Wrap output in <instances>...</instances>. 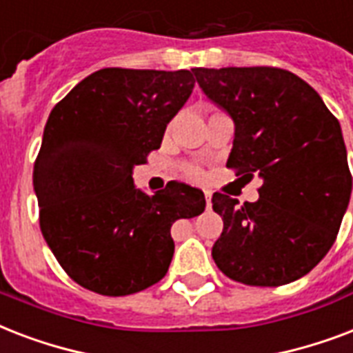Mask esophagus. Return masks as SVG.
Here are the masks:
<instances>
[{
    "label": "esophagus",
    "instance_id": "obj_1",
    "mask_svg": "<svg viewBox=\"0 0 353 353\" xmlns=\"http://www.w3.org/2000/svg\"><path fill=\"white\" fill-rule=\"evenodd\" d=\"M205 194V201H207V209H210V198H212V194L209 192V190H203Z\"/></svg>",
    "mask_w": 353,
    "mask_h": 353
}]
</instances>
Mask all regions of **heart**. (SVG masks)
Here are the masks:
<instances>
[{"label": "heart", "mask_w": 353, "mask_h": 353, "mask_svg": "<svg viewBox=\"0 0 353 353\" xmlns=\"http://www.w3.org/2000/svg\"><path fill=\"white\" fill-rule=\"evenodd\" d=\"M185 176L188 177H199V170L194 166H185Z\"/></svg>", "instance_id": "b5f03b06"}]
</instances>
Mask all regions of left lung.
Wrapping results in <instances>:
<instances>
[{
  "mask_svg": "<svg viewBox=\"0 0 353 353\" xmlns=\"http://www.w3.org/2000/svg\"><path fill=\"white\" fill-rule=\"evenodd\" d=\"M203 93L234 121L227 166L258 174L254 203L212 196L223 232L216 265L247 285H284L307 274L334 245L352 194L339 121L323 99L279 68H194Z\"/></svg>",
  "mask_w": 353,
  "mask_h": 353,
  "instance_id": "left-lung-1",
  "label": "left lung"
}]
</instances>
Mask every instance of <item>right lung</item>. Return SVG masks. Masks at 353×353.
<instances>
[{"mask_svg":"<svg viewBox=\"0 0 353 353\" xmlns=\"http://www.w3.org/2000/svg\"><path fill=\"white\" fill-rule=\"evenodd\" d=\"M194 84L187 69L106 68L52 108L32 172L40 229L85 290L124 296L159 282L174 256L172 223L205 210L199 188L170 181L148 196L132 177Z\"/></svg>","mask_w":353,"mask_h":353,"instance_id":"obj_1","label":"right lung"}]
</instances>
